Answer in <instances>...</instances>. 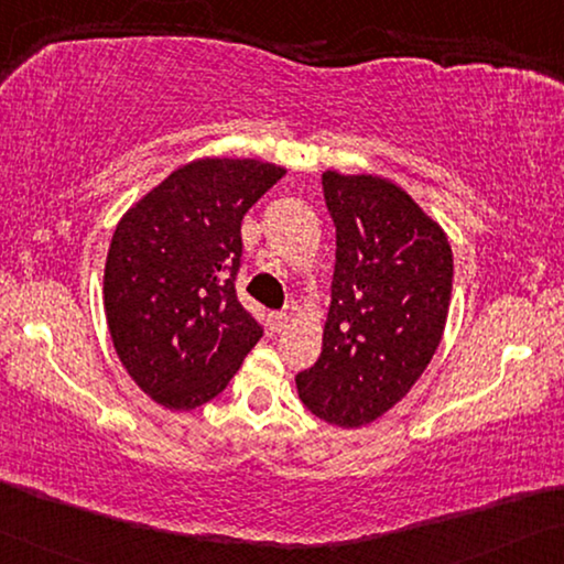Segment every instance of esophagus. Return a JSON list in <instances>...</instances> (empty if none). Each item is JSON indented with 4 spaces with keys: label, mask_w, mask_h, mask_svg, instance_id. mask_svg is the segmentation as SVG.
I'll return each mask as SVG.
<instances>
[{
    "label": "esophagus",
    "mask_w": 564,
    "mask_h": 564,
    "mask_svg": "<svg viewBox=\"0 0 564 564\" xmlns=\"http://www.w3.org/2000/svg\"><path fill=\"white\" fill-rule=\"evenodd\" d=\"M288 323H290V315H288V312H272V315H270V327H272V333H282L284 327H288Z\"/></svg>",
    "instance_id": "obj_1"
}]
</instances>
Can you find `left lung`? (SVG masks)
<instances>
[{"label":"left lung","mask_w":564,"mask_h":564,"mask_svg":"<svg viewBox=\"0 0 564 564\" xmlns=\"http://www.w3.org/2000/svg\"><path fill=\"white\" fill-rule=\"evenodd\" d=\"M337 234L323 352L294 383L330 426L360 429L411 391L436 352L452 302L446 231L391 178L323 173Z\"/></svg>","instance_id":"1"}]
</instances>
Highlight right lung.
<instances>
[{
    "mask_svg": "<svg viewBox=\"0 0 564 564\" xmlns=\"http://www.w3.org/2000/svg\"><path fill=\"white\" fill-rule=\"evenodd\" d=\"M284 173L257 159H196L120 216L102 276L110 340L163 409L209 403L262 337L234 274L241 219Z\"/></svg>",
    "mask_w": 564,
    "mask_h": 564,
    "instance_id": "1",
    "label": "right lung"
}]
</instances>
